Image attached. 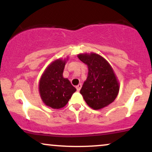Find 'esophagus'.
<instances>
[{
	"label": "esophagus",
	"mask_w": 152,
	"mask_h": 152,
	"mask_svg": "<svg viewBox=\"0 0 152 152\" xmlns=\"http://www.w3.org/2000/svg\"><path fill=\"white\" fill-rule=\"evenodd\" d=\"M81 86H82L81 83H78V84L77 85V86H76V89H77L78 91H80V90H81Z\"/></svg>",
	"instance_id": "34e87169"
}]
</instances>
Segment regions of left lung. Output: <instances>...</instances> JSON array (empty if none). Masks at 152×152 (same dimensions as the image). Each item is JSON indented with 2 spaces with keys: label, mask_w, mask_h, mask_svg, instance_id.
<instances>
[{
  "label": "left lung",
  "mask_w": 152,
  "mask_h": 152,
  "mask_svg": "<svg viewBox=\"0 0 152 152\" xmlns=\"http://www.w3.org/2000/svg\"><path fill=\"white\" fill-rule=\"evenodd\" d=\"M78 58L88 66V72L80 93L89 107L100 110L117 97L119 82L112 66L98 53H79Z\"/></svg>",
  "instance_id": "obj_1"
}]
</instances>
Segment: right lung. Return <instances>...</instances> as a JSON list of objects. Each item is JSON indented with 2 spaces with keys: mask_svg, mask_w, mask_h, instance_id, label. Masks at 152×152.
Instances as JSON below:
<instances>
[{
  "mask_svg": "<svg viewBox=\"0 0 152 152\" xmlns=\"http://www.w3.org/2000/svg\"><path fill=\"white\" fill-rule=\"evenodd\" d=\"M69 56L56 59L46 68L38 83V91L45 105L54 109L64 107L76 88L63 76Z\"/></svg>",
  "mask_w": 152,
  "mask_h": 152,
  "instance_id": "right-lung-1",
  "label": "right lung"
}]
</instances>
